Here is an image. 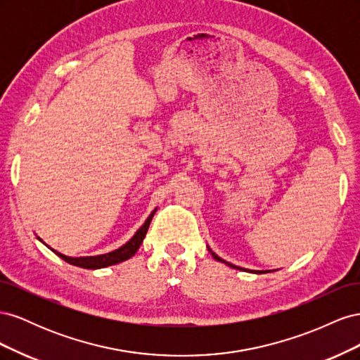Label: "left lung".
<instances>
[{"label":"left lung","mask_w":360,"mask_h":360,"mask_svg":"<svg viewBox=\"0 0 360 360\" xmlns=\"http://www.w3.org/2000/svg\"><path fill=\"white\" fill-rule=\"evenodd\" d=\"M212 255H213V258H214V259L221 261V263H225L226 266H230V267H233V269H240V267H237V266H234V264H231V263H228V261L222 259L221 257H217V255H216V254H213V252H212ZM255 274H264V271H261V270H255Z\"/></svg>","instance_id":"left-lung-1"}]
</instances>
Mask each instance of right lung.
<instances>
[{
	"instance_id": "add662e5",
	"label": "right lung",
	"mask_w": 360,
	"mask_h": 360,
	"mask_svg": "<svg viewBox=\"0 0 360 360\" xmlns=\"http://www.w3.org/2000/svg\"><path fill=\"white\" fill-rule=\"evenodd\" d=\"M155 213H156V209L151 212V214L147 217V221L144 222V225L139 228V230L135 233V236L130 238V240L126 245H123L122 248L112 250V252H108V254H103V255H96V257L73 258V257L63 255V254L57 252V250H53V249L52 250L60 258H63L64 261H66V263L73 264V266H78V267H82V269H102V267H108V266H112V264H118V263H122V261H126V259H129L130 257H134L136 254V250L139 249L141 243H143L144 237H146V234L148 231L150 222H151V219H153ZM39 240H40V238H39Z\"/></svg>"
}]
</instances>
